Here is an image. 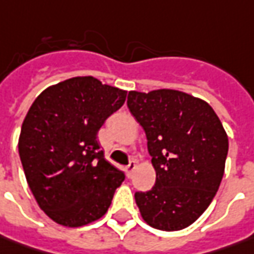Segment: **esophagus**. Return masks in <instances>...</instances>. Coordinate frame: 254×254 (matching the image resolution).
I'll use <instances>...</instances> for the list:
<instances>
[{"label":"esophagus","instance_id":"1","mask_svg":"<svg viewBox=\"0 0 254 254\" xmlns=\"http://www.w3.org/2000/svg\"><path fill=\"white\" fill-rule=\"evenodd\" d=\"M136 169V162L133 160H130L129 164H127V167H125V173H127V177H132V174H133V170Z\"/></svg>","mask_w":254,"mask_h":254}]
</instances>
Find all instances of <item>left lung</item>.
I'll list each match as a JSON object with an SVG mask.
<instances>
[{
    "label": "left lung",
    "instance_id": "obj_1",
    "mask_svg": "<svg viewBox=\"0 0 254 254\" xmlns=\"http://www.w3.org/2000/svg\"><path fill=\"white\" fill-rule=\"evenodd\" d=\"M127 108L144 129L156 184L135 192L144 222L180 231L202 215L222 181L228 135L205 101L177 90L129 91Z\"/></svg>",
    "mask_w": 254,
    "mask_h": 254
}]
</instances>
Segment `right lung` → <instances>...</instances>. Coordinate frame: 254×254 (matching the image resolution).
I'll return each instance as SVG.
<instances>
[{"label": "right lung", "mask_w": 254, "mask_h": 254, "mask_svg": "<svg viewBox=\"0 0 254 254\" xmlns=\"http://www.w3.org/2000/svg\"><path fill=\"white\" fill-rule=\"evenodd\" d=\"M125 100L127 91L91 75L73 77L40 92L28 111L19 157L38 205L59 225L78 228L100 219L125 180L97 140Z\"/></svg>", "instance_id": "add662e5"}]
</instances>
